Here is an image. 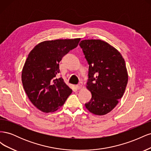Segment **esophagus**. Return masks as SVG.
Here are the masks:
<instances>
[{"instance_id": "34e87169", "label": "esophagus", "mask_w": 151, "mask_h": 151, "mask_svg": "<svg viewBox=\"0 0 151 151\" xmlns=\"http://www.w3.org/2000/svg\"><path fill=\"white\" fill-rule=\"evenodd\" d=\"M82 87H83V83H81H81L78 85L76 86V89H81L82 88Z\"/></svg>"}]
</instances>
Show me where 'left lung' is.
I'll return each instance as SVG.
<instances>
[{
    "mask_svg": "<svg viewBox=\"0 0 151 151\" xmlns=\"http://www.w3.org/2000/svg\"><path fill=\"white\" fill-rule=\"evenodd\" d=\"M89 64L87 88L92 94L86 108L94 115L110 112L123 96L128 83L124 59L118 50L100 40L79 43Z\"/></svg>",
    "mask_w": 151,
    "mask_h": 151,
    "instance_id": "1",
    "label": "left lung"
}]
</instances>
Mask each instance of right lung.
<instances>
[{"instance_id": "right-lung-1", "label": "right lung", "mask_w": 151, "mask_h": 151, "mask_svg": "<svg viewBox=\"0 0 151 151\" xmlns=\"http://www.w3.org/2000/svg\"><path fill=\"white\" fill-rule=\"evenodd\" d=\"M81 38L55 40L41 42L31 50L22 71L25 92L35 107L45 113L53 112L64 104L72 90L62 77L59 62Z\"/></svg>"}]
</instances>
